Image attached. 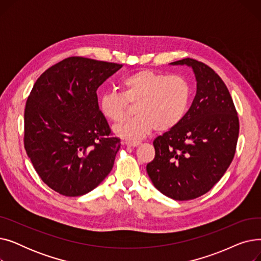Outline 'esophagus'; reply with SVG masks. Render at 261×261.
<instances>
[{
    "instance_id": "esophagus-1",
    "label": "esophagus",
    "mask_w": 261,
    "mask_h": 261,
    "mask_svg": "<svg viewBox=\"0 0 261 261\" xmlns=\"http://www.w3.org/2000/svg\"><path fill=\"white\" fill-rule=\"evenodd\" d=\"M128 147H136L138 145H140V142H126L125 143Z\"/></svg>"
}]
</instances>
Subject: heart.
I'll return each mask as SVG.
<instances>
[{"instance_id":"obj_1","label":"heart","mask_w":261,"mask_h":261,"mask_svg":"<svg viewBox=\"0 0 261 261\" xmlns=\"http://www.w3.org/2000/svg\"><path fill=\"white\" fill-rule=\"evenodd\" d=\"M120 90L121 94L103 93L99 109L107 119L117 122L129 112V105H136V116L113 128L117 136L130 142L145 139L154 129L164 132L176 127L185 117L191 98V89L184 77L150 70L126 77Z\"/></svg>"}]
</instances>
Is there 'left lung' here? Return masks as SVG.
I'll list each match as a JSON object with an SVG mask.
<instances>
[{
  "mask_svg": "<svg viewBox=\"0 0 261 261\" xmlns=\"http://www.w3.org/2000/svg\"><path fill=\"white\" fill-rule=\"evenodd\" d=\"M170 64L193 68L197 93L179 125L153 141L155 156L147 172L163 195L186 201L206 194L225 173L236 152L239 118L213 68L191 58Z\"/></svg>",
  "mask_w": 261,
  "mask_h": 261,
  "instance_id": "left-lung-1",
  "label": "left lung"
}]
</instances>
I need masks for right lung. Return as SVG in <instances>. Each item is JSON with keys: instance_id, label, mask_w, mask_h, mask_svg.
I'll use <instances>...</instances> for the list:
<instances>
[{"instance_id": "1", "label": "right lung", "mask_w": 261, "mask_h": 261, "mask_svg": "<svg viewBox=\"0 0 261 261\" xmlns=\"http://www.w3.org/2000/svg\"><path fill=\"white\" fill-rule=\"evenodd\" d=\"M121 66L68 57L47 68L27 98L26 153L41 180L62 196L90 193L113 168L120 140L111 136L96 92Z\"/></svg>"}]
</instances>
